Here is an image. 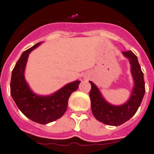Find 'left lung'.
Segmentation results:
<instances>
[{"label": "left lung", "mask_w": 154, "mask_h": 154, "mask_svg": "<svg viewBox=\"0 0 154 154\" xmlns=\"http://www.w3.org/2000/svg\"><path fill=\"white\" fill-rule=\"evenodd\" d=\"M122 53L129 59L131 73L135 81V87L133 88L132 94L127 103L118 106L110 105L103 99L94 83L89 81L91 85L89 96L91 99V111L94 117L100 122L112 126L122 125L135 114L146 91L143 73L137 56L131 51H124Z\"/></svg>", "instance_id": "left-lung-1"}]
</instances>
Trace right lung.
Here are the masks:
<instances>
[{"label": "right lung", "instance_id": "1", "mask_svg": "<svg viewBox=\"0 0 154 154\" xmlns=\"http://www.w3.org/2000/svg\"><path fill=\"white\" fill-rule=\"evenodd\" d=\"M36 44L22 54L11 73V95L18 108L26 117L41 125L60 118L66 110L70 95L78 88L81 81H76L48 96H39L31 91L26 82L24 70L29 52L37 48Z\"/></svg>", "mask_w": 154, "mask_h": 154}]
</instances>
